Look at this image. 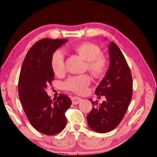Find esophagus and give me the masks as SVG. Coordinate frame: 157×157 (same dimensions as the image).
<instances>
[{
	"label": "esophagus",
	"instance_id": "esophagus-1",
	"mask_svg": "<svg viewBox=\"0 0 157 157\" xmlns=\"http://www.w3.org/2000/svg\"><path fill=\"white\" fill-rule=\"evenodd\" d=\"M71 100H72V102L73 105H78L82 101L81 98L79 97H72Z\"/></svg>",
	"mask_w": 157,
	"mask_h": 157
}]
</instances>
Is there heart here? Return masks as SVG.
Masks as SVG:
<instances>
[{
	"instance_id": "obj_1",
	"label": "heart",
	"mask_w": 157,
	"mask_h": 157,
	"mask_svg": "<svg viewBox=\"0 0 157 157\" xmlns=\"http://www.w3.org/2000/svg\"><path fill=\"white\" fill-rule=\"evenodd\" d=\"M76 51L87 62V68L93 75L100 77L104 75L107 68V60L101 54V50L96 44L84 42L75 47ZM50 65L55 75H60L65 71L64 52L57 50L53 53ZM91 79L88 75H81L68 78L63 83V87L68 91L83 94L91 83Z\"/></svg>"
}]
</instances>
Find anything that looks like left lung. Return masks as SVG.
Here are the masks:
<instances>
[{"label":"left lung","mask_w":157,"mask_h":157,"mask_svg":"<svg viewBox=\"0 0 157 157\" xmlns=\"http://www.w3.org/2000/svg\"><path fill=\"white\" fill-rule=\"evenodd\" d=\"M110 65L95 94L105 95V100L98 105L89 99L94 107L86 116L89 126L98 133L111 132L123 120L132 97V78L128 64L118 46L111 41L109 46Z\"/></svg>","instance_id":"1"}]
</instances>
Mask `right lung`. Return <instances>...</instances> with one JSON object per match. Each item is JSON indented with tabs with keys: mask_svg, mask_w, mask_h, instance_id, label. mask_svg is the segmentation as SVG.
I'll use <instances>...</instances> for the list:
<instances>
[{
	"mask_svg": "<svg viewBox=\"0 0 157 157\" xmlns=\"http://www.w3.org/2000/svg\"><path fill=\"white\" fill-rule=\"evenodd\" d=\"M67 41L46 38L37 41L26 55L18 79V96L28 121L37 131L49 136L65 128V113L72 104L66 95L52 100L46 91L54 79L52 55Z\"/></svg>",
	"mask_w": 157,
	"mask_h": 157,
	"instance_id": "1",
	"label": "right lung"
}]
</instances>
